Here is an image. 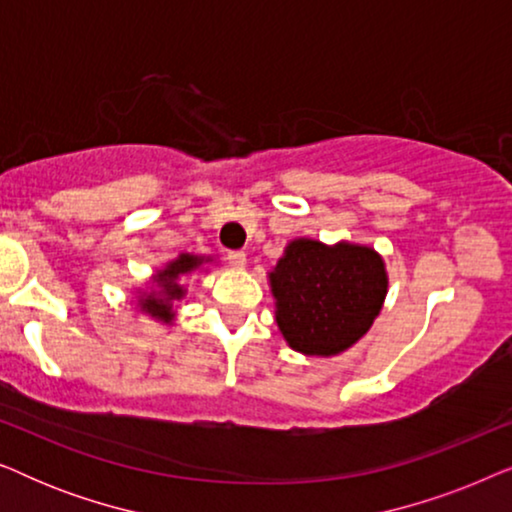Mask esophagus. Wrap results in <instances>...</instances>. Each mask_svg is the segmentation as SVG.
Returning a JSON list of instances; mask_svg holds the SVG:
<instances>
[{
	"instance_id": "34e87169",
	"label": "esophagus",
	"mask_w": 512,
	"mask_h": 512,
	"mask_svg": "<svg viewBox=\"0 0 512 512\" xmlns=\"http://www.w3.org/2000/svg\"><path fill=\"white\" fill-rule=\"evenodd\" d=\"M228 261L233 268H244L247 265V254L244 251H228Z\"/></svg>"
}]
</instances>
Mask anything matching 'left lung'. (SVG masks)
<instances>
[{
    "instance_id": "1",
    "label": "left lung",
    "mask_w": 512,
    "mask_h": 512,
    "mask_svg": "<svg viewBox=\"0 0 512 512\" xmlns=\"http://www.w3.org/2000/svg\"><path fill=\"white\" fill-rule=\"evenodd\" d=\"M268 282L279 333L305 356H335L356 345L389 289L387 265L373 247L310 237L286 244Z\"/></svg>"
}]
</instances>
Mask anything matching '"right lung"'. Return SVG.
Returning a JSON list of instances; mask_svg holds the SVG:
<instances>
[{"label": "right lung", "instance_id": "1", "mask_svg": "<svg viewBox=\"0 0 512 512\" xmlns=\"http://www.w3.org/2000/svg\"><path fill=\"white\" fill-rule=\"evenodd\" d=\"M212 261V256L179 254L174 261L167 263L165 268H160L156 275L151 277V284L146 286V289H137L139 312L149 314L151 319L160 321V324H172L174 317H177V312H174V300H181L186 296L181 279L186 275H193L195 270H202V265Z\"/></svg>", "mask_w": 512, "mask_h": 512}]
</instances>
